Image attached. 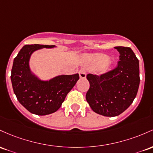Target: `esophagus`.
<instances>
[{
  "label": "esophagus",
  "mask_w": 153,
  "mask_h": 153,
  "mask_svg": "<svg viewBox=\"0 0 153 153\" xmlns=\"http://www.w3.org/2000/svg\"><path fill=\"white\" fill-rule=\"evenodd\" d=\"M79 76L81 79H85L86 78V71L85 69H81L79 72Z\"/></svg>",
  "instance_id": "esophagus-1"
}]
</instances>
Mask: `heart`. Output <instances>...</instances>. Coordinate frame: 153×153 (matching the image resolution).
<instances>
[{"mask_svg":"<svg viewBox=\"0 0 153 153\" xmlns=\"http://www.w3.org/2000/svg\"><path fill=\"white\" fill-rule=\"evenodd\" d=\"M83 62L90 67H98L100 71L105 72L109 70L110 58L105 54L97 53L93 55H85L82 58Z\"/></svg>","mask_w":153,"mask_h":153,"instance_id":"1","label":"heart"}]
</instances>
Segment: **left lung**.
Masks as SVG:
<instances>
[{"label": "left lung", "mask_w": 153, "mask_h": 153, "mask_svg": "<svg viewBox=\"0 0 153 153\" xmlns=\"http://www.w3.org/2000/svg\"><path fill=\"white\" fill-rule=\"evenodd\" d=\"M119 52L116 68L100 76L89 74L90 88L86 100L94 112L114 117L131 105L140 85L139 60L128 47H115Z\"/></svg>", "instance_id": "8db88e82"}]
</instances>
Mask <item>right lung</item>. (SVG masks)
Segmentation results:
<instances>
[{"label":"right lung","mask_w":153,"mask_h":153,"mask_svg":"<svg viewBox=\"0 0 153 153\" xmlns=\"http://www.w3.org/2000/svg\"><path fill=\"white\" fill-rule=\"evenodd\" d=\"M54 47L26 45L13 60L11 75L13 92L19 102L33 114L45 116L57 111L79 79V74H76L59 75L48 81H42L31 71L29 62L32 53Z\"/></svg>","instance_id":"obj_1"}]
</instances>
